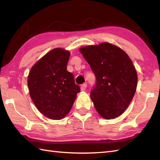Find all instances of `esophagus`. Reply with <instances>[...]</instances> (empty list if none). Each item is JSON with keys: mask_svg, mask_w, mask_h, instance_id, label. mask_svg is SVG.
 Wrapping results in <instances>:
<instances>
[{"mask_svg": "<svg viewBox=\"0 0 160 160\" xmlns=\"http://www.w3.org/2000/svg\"><path fill=\"white\" fill-rule=\"evenodd\" d=\"M87 84H86V83L82 84V85H81V87H80V89H81V91H85V90H86V89H87Z\"/></svg>", "mask_w": 160, "mask_h": 160, "instance_id": "esophagus-1", "label": "esophagus"}]
</instances>
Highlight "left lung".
<instances>
[{
  "label": "left lung",
  "instance_id": "obj_1",
  "mask_svg": "<svg viewBox=\"0 0 160 160\" xmlns=\"http://www.w3.org/2000/svg\"><path fill=\"white\" fill-rule=\"evenodd\" d=\"M80 52L96 77L91 98L98 113L111 120L124 113L133 98L137 71L124 51L108 42L81 47Z\"/></svg>",
  "mask_w": 160,
  "mask_h": 160
}]
</instances>
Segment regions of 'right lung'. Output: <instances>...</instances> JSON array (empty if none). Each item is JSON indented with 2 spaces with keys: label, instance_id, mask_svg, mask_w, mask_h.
Segmentation results:
<instances>
[{
  "label": "right lung",
  "instance_id": "obj_1",
  "mask_svg": "<svg viewBox=\"0 0 160 160\" xmlns=\"http://www.w3.org/2000/svg\"><path fill=\"white\" fill-rule=\"evenodd\" d=\"M70 53L55 48L42 57L29 71V95L38 110L52 120H61L69 113L80 87L67 70Z\"/></svg>",
  "mask_w": 160,
  "mask_h": 160
}]
</instances>
